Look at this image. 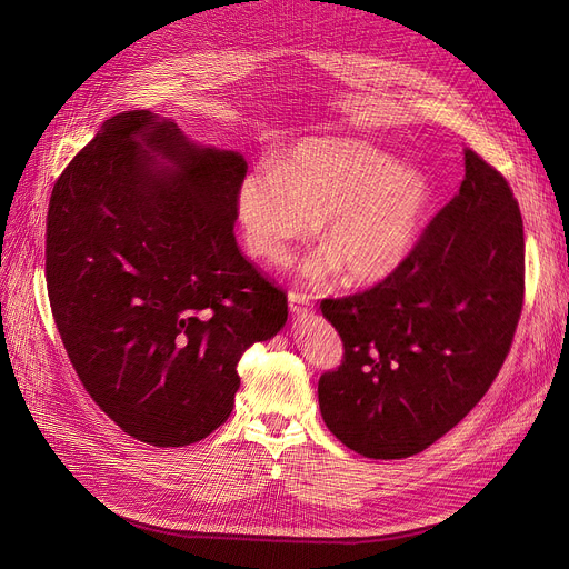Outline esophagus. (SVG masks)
<instances>
[{"label": "esophagus", "mask_w": 569, "mask_h": 569, "mask_svg": "<svg viewBox=\"0 0 569 569\" xmlns=\"http://www.w3.org/2000/svg\"><path fill=\"white\" fill-rule=\"evenodd\" d=\"M288 302H290L292 316H297V318L307 316V313L313 309L311 297H309V295H302V292H290V295H288Z\"/></svg>", "instance_id": "1"}]
</instances>
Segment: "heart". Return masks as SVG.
Segmentation results:
<instances>
[{"instance_id": "heart-1", "label": "heart", "mask_w": 569, "mask_h": 569, "mask_svg": "<svg viewBox=\"0 0 569 569\" xmlns=\"http://www.w3.org/2000/svg\"><path fill=\"white\" fill-rule=\"evenodd\" d=\"M433 189L429 177L397 163L382 149L355 138H305L277 166L242 177L234 212L249 251L288 262L297 242L320 239L302 274L318 283L341 274L380 283L403 267L425 228Z\"/></svg>"}]
</instances>
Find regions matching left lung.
I'll list each match as a JSON object with an SVG mask.
<instances>
[{"mask_svg":"<svg viewBox=\"0 0 569 569\" xmlns=\"http://www.w3.org/2000/svg\"><path fill=\"white\" fill-rule=\"evenodd\" d=\"M459 193L399 272L322 316L343 362L320 415L352 452L406 459L457 427L498 376L523 305V221L505 177L463 149Z\"/></svg>","mask_w":569,"mask_h":569,"instance_id":"left-lung-1","label":"left lung"}]
</instances>
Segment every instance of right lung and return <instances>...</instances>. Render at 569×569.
<instances>
[{
  "mask_svg": "<svg viewBox=\"0 0 569 569\" xmlns=\"http://www.w3.org/2000/svg\"><path fill=\"white\" fill-rule=\"evenodd\" d=\"M247 161L172 119L119 112L50 196L46 281L69 360L99 408L154 447L207 438L232 412L237 362L277 337L286 292L234 242Z\"/></svg>",
  "mask_w": 569,
  "mask_h": 569,
  "instance_id": "1",
  "label": "right lung"
}]
</instances>
